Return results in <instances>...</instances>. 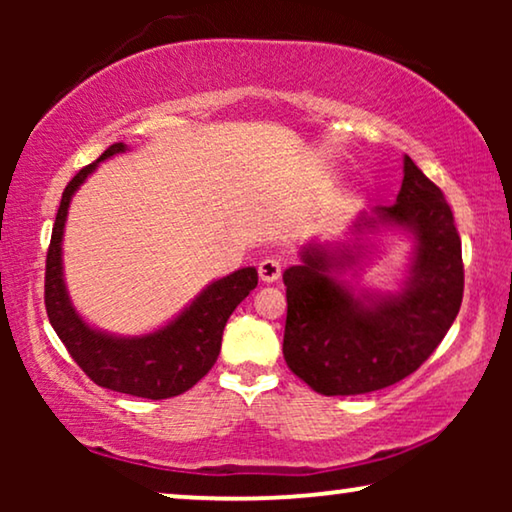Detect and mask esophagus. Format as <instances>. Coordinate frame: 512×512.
Returning <instances> with one entry per match:
<instances>
[{"label":"esophagus","mask_w":512,"mask_h":512,"mask_svg":"<svg viewBox=\"0 0 512 512\" xmlns=\"http://www.w3.org/2000/svg\"><path fill=\"white\" fill-rule=\"evenodd\" d=\"M258 277H261L263 284H272L282 277V263L277 261L275 256H265L261 263H258Z\"/></svg>","instance_id":"1"}]
</instances>
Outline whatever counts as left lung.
Here are the masks:
<instances>
[{
	"label": "left lung",
	"mask_w": 512,
	"mask_h": 512,
	"mask_svg": "<svg viewBox=\"0 0 512 512\" xmlns=\"http://www.w3.org/2000/svg\"><path fill=\"white\" fill-rule=\"evenodd\" d=\"M382 232L411 237L406 277L394 292H356L344 275L360 267ZM298 256L284 270V359L317 394L356 396L401 382L459 314L464 263L452 209L410 156H403L394 205L361 212L338 240L305 244Z\"/></svg>",
	"instance_id": "8db88e82"
}]
</instances>
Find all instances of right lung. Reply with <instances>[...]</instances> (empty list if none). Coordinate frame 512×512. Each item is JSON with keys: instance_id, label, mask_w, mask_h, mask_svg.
<instances>
[{"instance_id": "add662e5", "label": "right lung", "mask_w": 512, "mask_h": 512, "mask_svg": "<svg viewBox=\"0 0 512 512\" xmlns=\"http://www.w3.org/2000/svg\"><path fill=\"white\" fill-rule=\"evenodd\" d=\"M125 151L128 144H111L95 163L83 167L62 193L46 256L44 298L53 331L90 380L104 389L160 401L184 394L212 370L219 359L226 321L256 289L258 272L256 268H240L214 279L177 317L151 333L116 335L90 326L69 298L62 268V237L74 193L100 163Z\"/></svg>"}]
</instances>
